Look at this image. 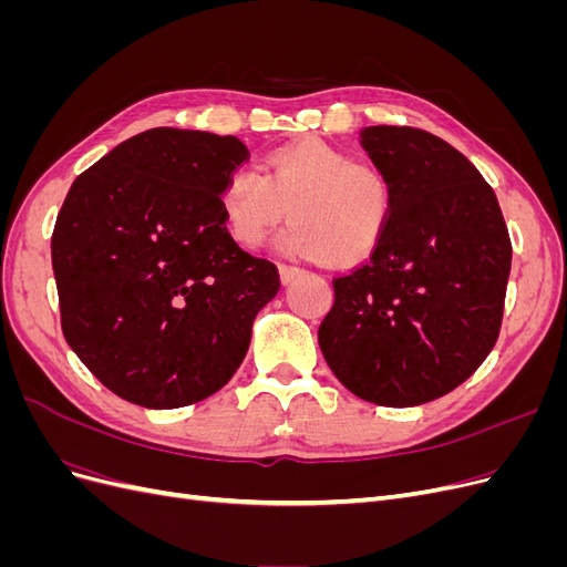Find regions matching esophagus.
Wrapping results in <instances>:
<instances>
[{
    "instance_id": "34e87169",
    "label": "esophagus",
    "mask_w": 567,
    "mask_h": 567,
    "mask_svg": "<svg viewBox=\"0 0 567 567\" xmlns=\"http://www.w3.org/2000/svg\"><path fill=\"white\" fill-rule=\"evenodd\" d=\"M302 269L300 267H293V265H279V277H281V284H290L296 277H300Z\"/></svg>"
}]
</instances>
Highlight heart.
Masks as SVG:
<instances>
[{
  "instance_id": "obj_1",
  "label": "heart",
  "mask_w": 567,
  "mask_h": 567,
  "mask_svg": "<svg viewBox=\"0 0 567 567\" xmlns=\"http://www.w3.org/2000/svg\"><path fill=\"white\" fill-rule=\"evenodd\" d=\"M267 175L252 165L231 169L219 188L227 234L246 250L260 248L288 215L279 248L305 260L352 265L381 241L392 210L388 179L371 165L323 142L271 151Z\"/></svg>"
}]
</instances>
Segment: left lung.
Here are the masks:
<instances>
[{"label":"left lung","instance_id":"8db88e82","mask_svg":"<svg viewBox=\"0 0 567 567\" xmlns=\"http://www.w3.org/2000/svg\"><path fill=\"white\" fill-rule=\"evenodd\" d=\"M392 192L369 260L333 279L319 346L336 379L381 406H416L458 388L499 338L511 238L473 163L419 127L362 130Z\"/></svg>","mask_w":567,"mask_h":567}]
</instances>
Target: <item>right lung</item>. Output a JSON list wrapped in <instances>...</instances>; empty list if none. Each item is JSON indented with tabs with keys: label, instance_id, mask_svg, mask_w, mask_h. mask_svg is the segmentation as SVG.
<instances>
[{
	"label": "right lung",
	"instance_id": "1",
	"mask_svg": "<svg viewBox=\"0 0 567 567\" xmlns=\"http://www.w3.org/2000/svg\"><path fill=\"white\" fill-rule=\"evenodd\" d=\"M236 136L156 127L73 182L51 234L68 346L117 398L177 409L227 385L279 269L234 244L219 188Z\"/></svg>",
	"mask_w": 567,
	"mask_h": 567
}]
</instances>
